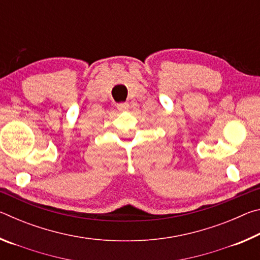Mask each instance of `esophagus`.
Segmentation results:
<instances>
[{
  "label": "esophagus",
  "instance_id": "1",
  "mask_svg": "<svg viewBox=\"0 0 260 260\" xmlns=\"http://www.w3.org/2000/svg\"><path fill=\"white\" fill-rule=\"evenodd\" d=\"M117 109L119 110V111H127V110L129 109V104L127 102H124V103H118L117 105Z\"/></svg>",
  "mask_w": 260,
  "mask_h": 260
}]
</instances>
